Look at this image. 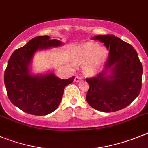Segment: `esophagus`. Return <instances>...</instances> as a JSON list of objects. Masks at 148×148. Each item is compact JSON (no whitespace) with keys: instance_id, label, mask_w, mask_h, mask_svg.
Instances as JSON below:
<instances>
[{"instance_id":"1","label":"esophagus","mask_w":148,"mask_h":148,"mask_svg":"<svg viewBox=\"0 0 148 148\" xmlns=\"http://www.w3.org/2000/svg\"><path fill=\"white\" fill-rule=\"evenodd\" d=\"M81 80V78L79 77V76H76L75 78H74V82H78Z\"/></svg>"}]
</instances>
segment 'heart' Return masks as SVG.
I'll return each instance as SVG.
<instances>
[{
  "label": "heart",
  "instance_id": "obj_1",
  "mask_svg": "<svg viewBox=\"0 0 148 148\" xmlns=\"http://www.w3.org/2000/svg\"><path fill=\"white\" fill-rule=\"evenodd\" d=\"M108 56L107 49L99 45L88 42L76 51L74 60L77 63H83V72L88 76L97 74L102 69Z\"/></svg>",
  "mask_w": 148,
  "mask_h": 148
}]
</instances>
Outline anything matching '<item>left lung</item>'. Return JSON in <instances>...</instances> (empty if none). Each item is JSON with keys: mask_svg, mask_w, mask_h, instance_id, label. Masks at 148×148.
<instances>
[{"mask_svg": "<svg viewBox=\"0 0 148 148\" xmlns=\"http://www.w3.org/2000/svg\"><path fill=\"white\" fill-rule=\"evenodd\" d=\"M109 50L105 71L86 78L89 89L86 100L93 108L114 112L127 107L138 97L142 88V65L132 46L114 34L97 35ZM110 68L112 74L106 76Z\"/></svg>", "mask_w": 148, "mask_h": 148, "instance_id": "8db88e82", "label": "left lung"}]
</instances>
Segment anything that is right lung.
Here are the masks:
<instances>
[{
	"instance_id": "add662e5",
	"label": "right lung",
	"mask_w": 148,
	"mask_h": 148,
	"mask_svg": "<svg viewBox=\"0 0 148 148\" xmlns=\"http://www.w3.org/2000/svg\"><path fill=\"white\" fill-rule=\"evenodd\" d=\"M61 44L48 35L39 36L15 50L9 58L4 73L6 92L12 103L23 111L36 116L53 112L60 103L66 86L74 81V76L62 79L51 73L40 76L29 74V66L36 51Z\"/></svg>"
}]
</instances>
